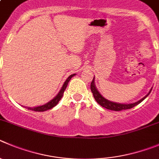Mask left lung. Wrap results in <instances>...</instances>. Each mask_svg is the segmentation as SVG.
Segmentation results:
<instances>
[{
  "label": "left lung",
  "instance_id": "8db88e82",
  "mask_svg": "<svg viewBox=\"0 0 159 159\" xmlns=\"http://www.w3.org/2000/svg\"><path fill=\"white\" fill-rule=\"evenodd\" d=\"M91 90L93 95H94V99L96 100V102H97L100 106H102V107H104V108L107 109V110H114V111H120V110H129V109L132 108V107H134V106H137L138 104H139L141 102L143 101V100L145 99L148 95H149V94L151 93L152 88L150 90L149 93H148L145 97L143 98L142 99L136 102L131 103V104H120V103H116V102H111V101H109V100H107L106 98H105L103 97L99 92H98V91L97 88H96L95 84H94V77L93 78L92 82H91Z\"/></svg>",
  "mask_w": 159,
  "mask_h": 159
}]
</instances>
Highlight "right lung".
Here are the masks:
<instances>
[{"instance_id": "obj_1", "label": "right lung", "mask_w": 159, "mask_h": 159, "mask_svg": "<svg viewBox=\"0 0 159 159\" xmlns=\"http://www.w3.org/2000/svg\"><path fill=\"white\" fill-rule=\"evenodd\" d=\"M75 75V74H72V75H69V76L68 77V79H67L66 80H65V82L64 83L63 86H62V87H61V89L60 90L59 93H58V94H57L56 97L53 98V99L51 100L50 102H47L46 104L43 105V106H37V107H34V108H30V107H28V110H34V111H38V112H43V111H46V110H50V109H52L53 107H54L55 106H57V103L59 102L60 100L61 99L64 92H65L67 86H68V82H69L70 80L72 79V77H73Z\"/></svg>"}]
</instances>
